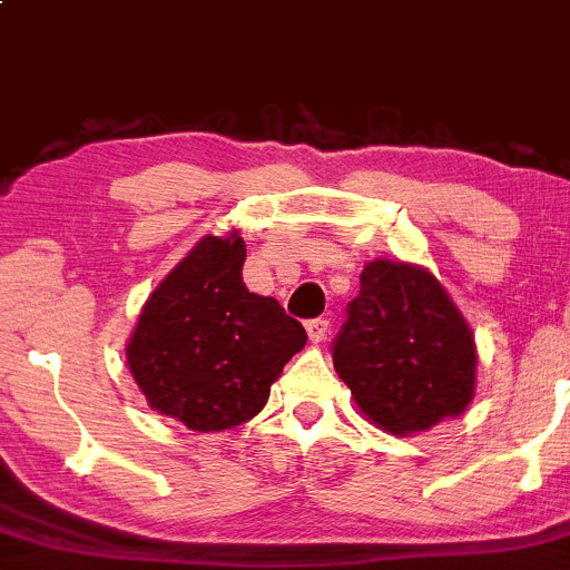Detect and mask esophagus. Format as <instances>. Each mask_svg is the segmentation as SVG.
<instances>
[{"label":"esophagus","instance_id":"34e87169","mask_svg":"<svg viewBox=\"0 0 570 570\" xmlns=\"http://www.w3.org/2000/svg\"><path fill=\"white\" fill-rule=\"evenodd\" d=\"M326 332H328V321L324 318H315V321H307V334H309V343H324L326 340Z\"/></svg>","mask_w":570,"mask_h":570}]
</instances>
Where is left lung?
<instances>
[{
	"instance_id": "1",
	"label": "left lung",
	"mask_w": 570,
	"mask_h": 570,
	"mask_svg": "<svg viewBox=\"0 0 570 570\" xmlns=\"http://www.w3.org/2000/svg\"><path fill=\"white\" fill-rule=\"evenodd\" d=\"M332 360L362 416L392 436L455 420L478 390L472 326L444 285L406 261L367 263Z\"/></svg>"
}]
</instances>
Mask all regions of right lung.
Segmentation results:
<instances>
[{"mask_svg": "<svg viewBox=\"0 0 570 570\" xmlns=\"http://www.w3.org/2000/svg\"><path fill=\"white\" fill-rule=\"evenodd\" d=\"M238 230L205 236L156 285L126 343L154 412L214 433L252 420L307 332L277 298L246 291Z\"/></svg>", "mask_w": 570, "mask_h": 570, "instance_id": "1", "label": "right lung"}]
</instances>
